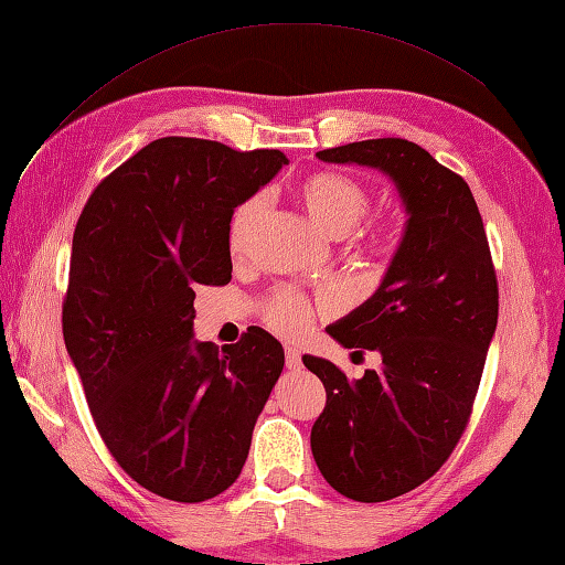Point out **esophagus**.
Wrapping results in <instances>:
<instances>
[{
    "instance_id": "obj_1",
    "label": "esophagus",
    "mask_w": 565,
    "mask_h": 565,
    "mask_svg": "<svg viewBox=\"0 0 565 565\" xmlns=\"http://www.w3.org/2000/svg\"><path fill=\"white\" fill-rule=\"evenodd\" d=\"M301 366H303V362H301V352L294 350V347H289V350H286V369L298 371Z\"/></svg>"
}]
</instances>
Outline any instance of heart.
Returning <instances> with one entry per match:
<instances>
[{
	"label": "heart",
	"mask_w": 565,
	"mask_h": 565,
	"mask_svg": "<svg viewBox=\"0 0 565 565\" xmlns=\"http://www.w3.org/2000/svg\"><path fill=\"white\" fill-rule=\"evenodd\" d=\"M298 199H301L303 211L308 213V218L313 221L318 231L330 237H344L347 233H352L369 209L366 189L354 182L352 177L340 172L310 174L306 182L298 186ZM264 209H267V199L252 196L235 211L231 221L233 252H239L247 245V239L262 221ZM369 247L374 255H388L393 249V233L388 227H383V231L371 235ZM322 303H326V308L332 306L334 296L326 294L322 296ZM264 320H267V326L271 330L284 334V338H296V334H301L310 326V320H313V306L308 303V298L303 294H298L294 289H281L269 296L267 306H264Z\"/></svg>",
	"instance_id": "obj_1"
}]
</instances>
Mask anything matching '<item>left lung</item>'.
Here are the masks:
<instances>
[{"label": "left lung", "mask_w": 565, "mask_h": 565, "mask_svg": "<svg viewBox=\"0 0 565 565\" xmlns=\"http://www.w3.org/2000/svg\"><path fill=\"white\" fill-rule=\"evenodd\" d=\"M316 158L383 172L407 215L374 296L326 328L347 350L379 352L381 369L350 381L303 356L328 393L310 431L322 478L344 498L383 502L435 476L463 435L498 328L495 269L471 189L425 148L376 138Z\"/></svg>", "instance_id": "1"}]
</instances>
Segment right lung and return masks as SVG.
Here are the masks:
<instances>
[{
	"label": "right lung",
	"instance_id": "1",
	"mask_svg": "<svg viewBox=\"0 0 565 565\" xmlns=\"http://www.w3.org/2000/svg\"><path fill=\"white\" fill-rule=\"evenodd\" d=\"M289 164L281 150L148 142L92 191L70 255L63 338L99 435L150 493L203 502L235 483L284 347L252 328L194 340V286L231 281L233 211Z\"/></svg>",
	"mask_w": 565,
	"mask_h": 565
}]
</instances>
